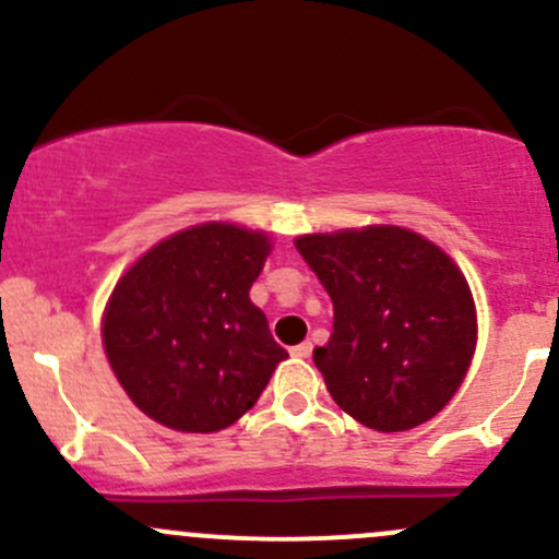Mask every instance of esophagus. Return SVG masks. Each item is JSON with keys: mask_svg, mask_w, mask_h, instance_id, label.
<instances>
[{"mask_svg": "<svg viewBox=\"0 0 559 559\" xmlns=\"http://www.w3.org/2000/svg\"><path fill=\"white\" fill-rule=\"evenodd\" d=\"M311 352H313V346L311 343H297V346H292V357H300V359H308L311 357Z\"/></svg>", "mask_w": 559, "mask_h": 559, "instance_id": "34e87169", "label": "esophagus"}]
</instances>
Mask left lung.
I'll return each instance as SVG.
<instances>
[{
  "instance_id": "8db88e82",
  "label": "left lung",
  "mask_w": 559,
  "mask_h": 559,
  "mask_svg": "<svg viewBox=\"0 0 559 559\" xmlns=\"http://www.w3.org/2000/svg\"><path fill=\"white\" fill-rule=\"evenodd\" d=\"M295 246L335 308L330 343L313 352L332 400L379 432L447 408L478 343L476 302L454 259L394 224L300 235Z\"/></svg>"
}]
</instances>
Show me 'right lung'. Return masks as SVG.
<instances>
[{"instance_id": "right-lung-1", "label": "right lung", "mask_w": 559, "mask_h": 559, "mask_svg": "<svg viewBox=\"0 0 559 559\" xmlns=\"http://www.w3.org/2000/svg\"><path fill=\"white\" fill-rule=\"evenodd\" d=\"M264 229L202 222L134 259L112 286L103 346L134 405L178 432H218L253 408L289 354L251 302Z\"/></svg>"}]
</instances>
